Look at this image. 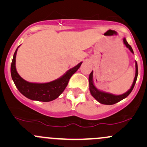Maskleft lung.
<instances>
[{"label":"left lung","instance_id":"1","mask_svg":"<svg viewBox=\"0 0 147 147\" xmlns=\"http://www.w3.org/2000/svg\"><path fill=\"white\" fill-rule=\"evenodd\" d=\"M123 41H124V43L125 44L126 48H129V50L132 53H133V50L131 46L130 45L128 42L126 41V38H124L123 39ZM138 64L137 62L136 61V76H135L134 80H133V84L131 86V88L129 89L127 92H125V93L122 94V95H113V94L108 93V92H102V91H100L97 90L96 88V87L94 86L93 81H92V71L91 72V73L89 75V89H90V92L92 95V97L95 98L97 102L102 104H106V105H112V104H115L116 103L119 102V101L122 100L123 99L126 98V97L129 95V94L131 93V91L133 90V88H134L135 84H136V80H137L138 78Z\"/></svg>","mask_w":147,"mask_h":147}]
</instances>
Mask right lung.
Returning <instances> with one entry per match:
<instances>
[{
	"instance_id": "1",
	"label": "right lung",
	"mask_w": 147,
	"mask_h": 147,
	"mask_svg": "<svg viewBox=\"0 0 147 147\" xmlns=\"http://www.w3.org/2000/svg\"><path fill=\"white\" fill-rule=\"evenodd\" d=\"M18 48L14 52L11 64V78L22 95L32 100L50 102L57 99L63 92L68 85L69 79L77 72L82 63V62H80L76 66L68 70L61 77L55 81L44 84L30 83L21 77L16 71V56Z\"/></svg>"
}]
</instances>
